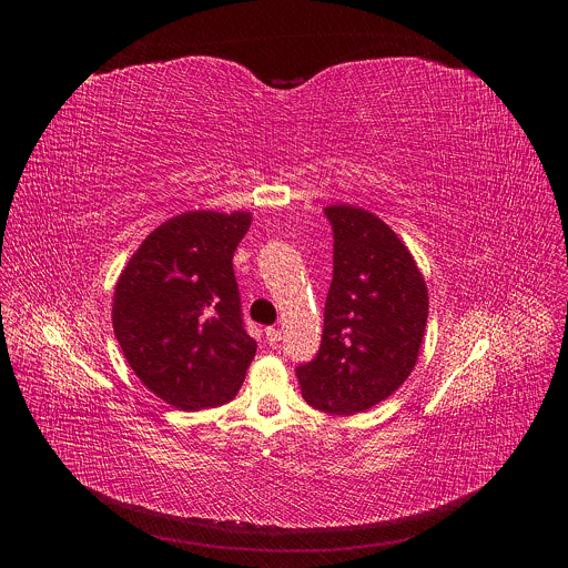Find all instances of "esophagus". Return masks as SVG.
<instances>
[{"label": "esophagus", "instance_id": "34e87169", "mask_svg": "<svg viewBox=\"0 0 568 568\" xmlns=\"http://www.w3.org/2000/svg\"><path fill=\"white\" fill-rule=\"evenodd\" d=\"M265 339H267V344H270L272 348H276L278 342H281V333H278L276 328H265Z\"/></svg>", "mask_w": 568, "mask_h": 568}]
</instances>
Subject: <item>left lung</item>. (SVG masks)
<instances>
[{"mask_svg": "<svg viewBox=\"0 0 568 568\" xmlns=\"http://www.w3.org/2000/svg\"><path fill=\"white\" fill-rule=\"evenodd\" d=\"M323 211L335 233L333 283L318 353L296 377L310 407L355 416L412 375L429 294L412 252L386 222L353 204Z\"/></svg>", "mask_w": 568, "mask_h": 568, "instance_id": "obj_1", "label": "left lung"}]
</instances>
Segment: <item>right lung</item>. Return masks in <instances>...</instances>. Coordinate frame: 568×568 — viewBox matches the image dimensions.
Wrapping results in <instances>:
<instances>
[{
  "instance_id": "add662e5",
  "label": "right lung",
  "mask_w": 568,
  "mask_h": 568,
  "mask_svg": "<svg viewBox=\"0 0 568 568\" xmlns=\"http://www.w3.org/2000/svg\"><path fill=\"white\" fill-rule=\"evenodd\" d=\"M252 213L189 211L159 224L114 290L112 326L134 375L182 412L235 397L256 355L233 252Z\"/></svg>"
}]
</instances>
